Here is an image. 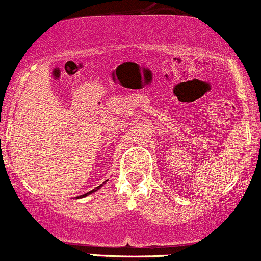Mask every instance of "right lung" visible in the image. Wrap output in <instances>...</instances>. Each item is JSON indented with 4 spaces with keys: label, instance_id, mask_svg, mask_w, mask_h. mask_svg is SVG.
Returning a JSON list of instances; mask_svg holds the SVG:
<instances>
[{
    "label": "right lung",
    "instance_id": "right-lung-1",
    "mask_svg": "<svg viewBox=\"0 0 261 261\" xmlns=\"http://www.w3.org/2000/svg\"><path fill=\"white\" fill-rule=\"evenodd\" d=\"M97 189H99V187H97ZM97 189H93V190H92V191H88V193H87V194H85V195H82V196H80V197L87 196V195H88V194H92V193H93V191H95V190H97Z\"/></svg>",
    "mask_w": 261,
    "mask_h": 261
}]
</instances>
